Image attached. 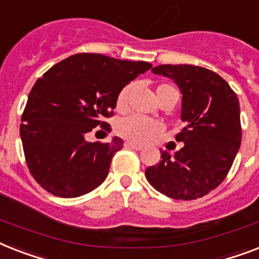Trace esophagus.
<instances>
[{
  "instance_id": "1",
  "label": "esophagus",
  "mask_w": 259,
  "mask_h": 259,
  "mask_svg": "<svg viewBox=\"0 0 259 259\" xmlns=\"http://www.w3.org/2000/svg\"><path fill=\"white\" fill-rule=\"evenodd\" d=\"M126 146H127V148H132V149H134V150H141V149L144 148V146H142V145H140V144H134V142H126Z\"/></svg>"
}]
</instances>
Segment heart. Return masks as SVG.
<instances>
[{"mask_svg":"<svg viewBox=\"0 0 259 259\" xmlns=\"http://www.w3.org/2000/svg\"><path fill=\"white\" fill-rule=\"evenodd\" d=\"M133 88L134 85L129 83L125 88H122L121 92L118 93L117 100H115V109L118 111H125L126 109L129 108V98ZM173 89L174 88H171L170 85H159L155 89L157 98H158L159 102L162 101V98L169 90ZM162 130L163 126L161 122L154 121V119L144 118V117H140V115L126 117V118L121 119L118 125H117V133L119 136L126 138V140L133 141V142H140V144H144V142L153 140Z\"/></svg>","mask_w":259,"mask_h":259,"instance_id":"b5f03b06","label":"heart"}]
</instances>
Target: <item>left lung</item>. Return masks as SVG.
<instances>
[{"instance_id": "1", "label": "left lung", "mask_w": 259, "mask_h": 259, "mask_svg": "<svg viewBox=\"0 0 259 259\" xmlns=\"http://www.w3.org/2000/svg\"><path fill=\"white\" fill-rule=\"evenodd\" d=\"M151 71L180 88L185 127L176 136L182 149L174 157L161 151V162L149 166L146 180L170 198H201L225 180L241 146L237 94L221 75L201 66L159 65Z\"/></svg>"}]
</instances>
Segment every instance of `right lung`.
<instances>
[{"label": "right lung", "instance_id": "1", "mask_svg": "<svg viewBox=\"0 0 259 259\" xmlns=\"http://www.w3.org/2000/svg\"><path fill=\"white\" fill-rule=\"evenodd\" d=\"M153 65L104 54H74L46 71L30 90L20 126L29 171L57 197L75 198L108 177L111 158L123 146L88 142L86 134L108 122L122 88Z\"/></svg>", "mask_w": 259, "mask_h": 259}]
</instances>
